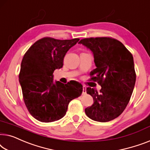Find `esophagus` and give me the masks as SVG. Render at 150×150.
Listing matches in <instances>:
<instances>
[{
    "mask_svg": "<svg viewBox=\"0 0 150 150\" xmlns=\"http://www.w3.org/2000/svg\"><path fill=\"white\" fill-rule=\"evenodd\" d=\"M83 94H86V86H83V92H82Z\"/></svg>",
    "mask_w": 150,
    "mask_h": 150,
    "instance_id": "esophagus-1",
    "label": "esophagus"
}]
</instances>
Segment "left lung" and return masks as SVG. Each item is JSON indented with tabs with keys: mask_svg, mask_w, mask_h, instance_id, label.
<instances>
[{
	"mask_svg": "<svg viewBox=\"0 0 150 150\" xmlns=\"http://www.w3.org/2000/svg\"><path fill=\"white\" fill-rule=\"evenodd\" d=\"M91 50L96 68L91 80L101 86L100 92L88 87L93 98L86 114L96 122H107L122 114L129 102L136 81L133 57L121 42L110 37L87 38L79 42Z\"/></svg>",
	"mask_w": 150,
	"mask_h": 150,
	"instance_id": "8db88e82",
	"label": "left lung"
}]
</instances>
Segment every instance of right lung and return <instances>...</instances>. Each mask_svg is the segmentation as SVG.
<instances>
[{
    "instance_id": "obj_1",
    "label": "right lung",
    "mask_w": 150,
    "mask_h": 150,
    "mask_svg": "<svg viewBox=\"0 0 150 150\" xmlns=\"http://www.w3.org/2000/svg\"><path fill=\"white\" fill-rule=\"evenodd\" d=\"M79 39L58 40L44 37L26 52L19 81L24 103L31 115L42 122H52L66 114L71 100L81 96L83 86L75 81H54L53 73L62 68L67 52Z\"/></svg>"
}]
</instances>
